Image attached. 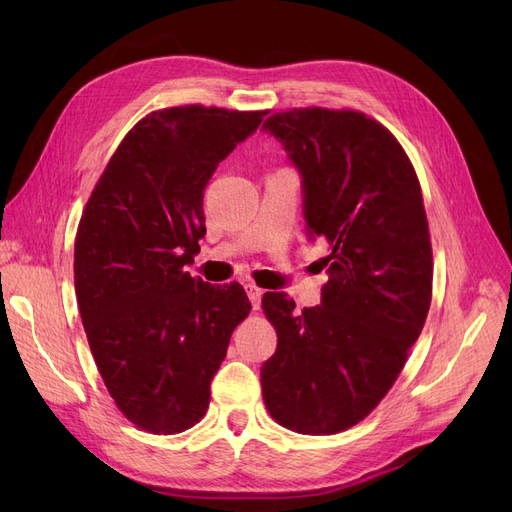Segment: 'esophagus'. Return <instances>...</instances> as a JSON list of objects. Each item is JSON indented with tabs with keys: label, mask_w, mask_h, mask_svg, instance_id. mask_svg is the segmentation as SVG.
I'll return each instance as SVG.
<instances>
[{
	"label": "esophagus",
	"mask_w": 512,
	"mask_h": 512,
	"mask_svg": "<svg viewBox=\"0 0 512 512\" xmlns=\"http://www.w3.org/2000/svg\"><path fill=\"white\" fill-rule=\"evenodd\" d=\"M245 290H247L249 299H251V303H253V309H259L261 297H263V290H261L255 282H247V284H245Z\"/></svg>",
	"instance_id": "34e87169"
}]
</instances>
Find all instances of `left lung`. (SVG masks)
Wrapping results in <instances>:
<instances>
[{
    "label": "left lung",
    "instance_id": "1",
    "mask_svg": "<svg viewBox=\"0 0 512 512\" xmlns=\"http://www.w3.org/2000/svg\"><path fill=\"white\" fill-rule=\"evenodd\" d=\"M303 176L305 220L328 242L321 305L265 292L278 348L263 402L286 429L330 436L363 421L396 382L432 303L434 255L419 178L378 120L294 107L263 122Z\"/></svg>",
    "mask_w": 512,
    "mask_h": 512
}]
</instances>
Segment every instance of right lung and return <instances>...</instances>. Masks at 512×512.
<instances>
[{"instance_id": "obj_1", "label": "right lung", "mask_w": 512, "mask_h": 512, "mask_svg": "<svg viewBox=\"0 0 512 512\" xmlns=\"http://www.w3.org/2000/svg\"><path fill=\"white\" fill-rule=\"evenodd\" d=\"M267 110L199 103L134 124L107 161L74 240L80 319L122 415L151 434H180L209 407V384L251 311L238 282L213 286L184 265L205 234L203 191Z\"/></svg>"}]
</instances>
